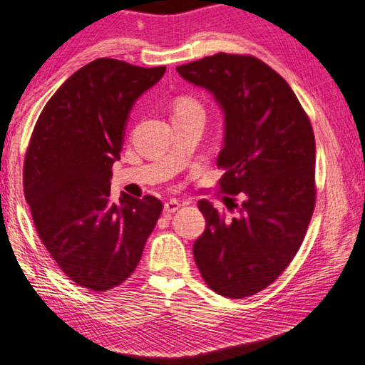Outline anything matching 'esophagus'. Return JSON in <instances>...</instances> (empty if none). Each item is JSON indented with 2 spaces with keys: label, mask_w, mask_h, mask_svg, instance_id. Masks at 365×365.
Returning <instances> with one entry per match:
<instances>
[{
  "label": "esophagus",
  "mask_w": 365,
  "mask_h": 365,
  "mask_svg": "<svg viewBox=\"0 0 365 365\" xmlns=\"http://www.w3.org/2000/svg\"><path fill=\"white\" fill-rule=\"evenodd\" d=\"M181 208V204L176 199H170L168 202H165V213H175Z\"/></svg>",
  "instance_id": "34e87169"
}]
</instances>
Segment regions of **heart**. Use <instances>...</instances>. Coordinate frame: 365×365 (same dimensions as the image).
Listing matches in <instances>:
<instances>
[{
    "label": "heart",
    "mask_w": 365,
    "mask_h": 365,
    "mask_svg": "<svg viewBox=\"0 0 365 365\" xmlns=\"http://www.w3.org/2000/svg\"><path fill=\"white\" fill-rule=\"evenodd\" d=\"M190 108H199V110H200V106H199V103H197L195 100L187 98V97H182V98H179V100L176 101V111L190 110Z\"/></svg>",
    "instance_id": "b5f03b06"
}]
</instances>
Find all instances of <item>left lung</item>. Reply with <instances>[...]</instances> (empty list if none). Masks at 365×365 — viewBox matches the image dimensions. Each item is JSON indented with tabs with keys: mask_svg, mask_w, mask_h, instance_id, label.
I'll return each instance as SVG.
<instances>
[{
	"mask_svg": "<svg viewBox=\"0 0 365 365\" xmlns=\"http://www.w3.org/2000/svg\"><path fill=\"white\" fill-rule=\"evenodd\" d=\"M176 69L225 111L218 187L237 215L199 200L207 225L194 259L208 288L241 299L270 286L306 236L317 199L314 129L288 82L252 55L217 53Z\"/></svg>",
	"mask_w": 365,
	"mask_h": 365,
	"instance_id": "1",
	"label": "left lung"
}]
</instances>
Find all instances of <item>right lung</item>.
Here are the masks:
<instances>
[{
    "label": "right lung",
    "mask_w": 365,
    "mask_h": 365,
    "mask_svg": "<svg viewBox=\"0 0 365 365\" xmlns=\"http://www.w3.org/2000/svg\"><path fill=\"white\" fill-rule=\"evenodd\" d=\"M98 58L69 77L35 123L24 158V195L38 236L69 279L108 291L133 274L163 204L110 199L113 163L134 101L165 74Z\"/></svg>",
    "instance_id": "obj_1"
}]
</instances>
